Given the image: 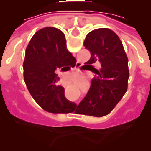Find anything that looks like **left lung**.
Returning <instances> with one entry per match:
<instances>
[{"instance_id": "8db88e82", "label": "left lung", "mask_w": 151, "mask_h": 151, "mask_svg": "<svg viewBox=\"0 0 151 151\" xmlns=\"http://www.w3.org/2000/svg\"><path fill=\"white\" fill-rule=\"evenodd\" d=\"M84 46L91 55L84 66L95 75L76 112L104 116L112 111L127 91L129 78L128 57L120 38L108 28L91 31L86 37ZM98 63L101 65L100 68L97 67Z\"/></svg>"}]
</instances>
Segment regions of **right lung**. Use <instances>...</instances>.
I'll use <instances>...</instances> for the list:
<instances>
[{"label": "right lung", "mask_w": 151, "mask_h": 151, "mask_svg": "<svg viewBox=\"0 0 151 151\" xmlns=\"http://www.w3.org/2000/svg\"><path fill=\"white\" fill-rule=\"evenodd\" d=\"M76 59L66 47L65 34L55 27L40 29L31 38L23 62L24 81L28 91L43 110L51 113L73 111L74 103L65 96V90L56 85L57 70L68 71Z\"/></svg>", "instance_id": "add662e5"}]
</instances>
